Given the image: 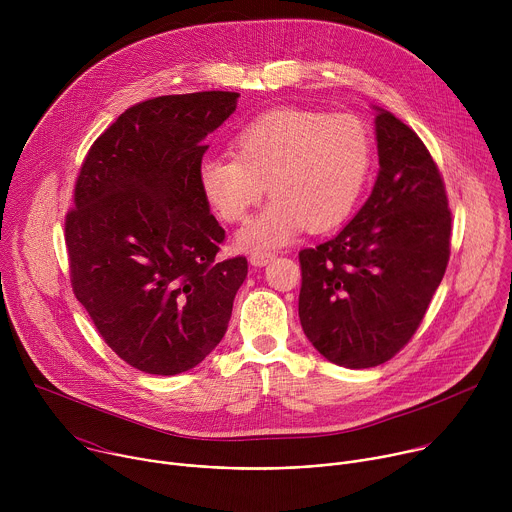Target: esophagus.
Listing matches in <instances>:
<instances>
[{"label":"esophagus","mask_w":512,"mask_h":512,"mask_svg":"<svg viewBox=\"0 0 512 512\" xmlns=\"http://www.w3.org/2000/svg\"><path fill=\"white\" fill-rule=\"evenodd\" d=\"M273 259H275V253H267V251H255V253H251V257H249V261H251L253 267H263V265L271 263Z\"/></svg>","instance_id":"1"}]
</instances>
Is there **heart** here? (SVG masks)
<instances>
[{
    "label": "heart",
    "mask_w": 512,
    "mask_h": 512,
    "mask_svg": "<svg viewBox=\"0 0 512 512\" xmlns=\"http://www.w3.org/2000/svg\"><path fill=\"white\" fill-rule=\"evenodd\" d=\"M235 158H208L200 186L227 223H241L273 196L239 233L247 251L281 247L304 227L324 233L354 210L373 168V137L362 119L304 109H275L255 117L233 139Z\"/></svg>",
    "instance_id": "heart-1"
}]
</instances>
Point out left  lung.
Masks as SVG:
<instances>
[{"label": "left lung", "instance_id": "obj_1", "mask_svg": "<svg viewBox=\"0 0 512 512\" xmlns=\"http://www.w3.org/2000/svg\"><path fill=\"white\" fill-rule=\"evenodd\" d=\"M379 174L369 200L330 241L300 251V322L346 369L393 358L419 328L450 259L452 214L423 141L375 107Z\"/></svg>", "mask_w": 512, "mask_h": 512}]
</instances>
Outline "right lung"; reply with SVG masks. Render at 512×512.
<instances>
[{
	"instance_id": "obj_1",
	"label": "right lung",
	"mask_w": 512,
	"mask_h": 512,
	"mask_svg": "<svg viewBox=\"0 0 512 512\" xmlns=\"http://www.w3.org/2000/svg\"><path fill=\"white\" fill-rule=\"evenodd\" d=\"M239 93L129 107L91 145L66 214L70 283L111 350L148 375L194 369L223 340L247 259L218 261L225 229L200 186L202 139Z\"/></svg>"
}]
</instances>
